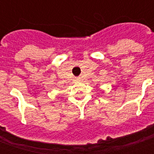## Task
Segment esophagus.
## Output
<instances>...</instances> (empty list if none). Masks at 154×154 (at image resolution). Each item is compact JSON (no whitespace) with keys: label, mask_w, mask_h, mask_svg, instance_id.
Segmentation results:
<instances>
[{"label":"esophagus","mask_w":154,"mask_h":154,"mask_svg":"<svg viewBox=\"0 0 154 154\" xmlns=\"http://www.w3.org/2000/svg\"><path fill=\"white\" fill-rule=\"evenodd\" d=\"M75 81H76V82H79V81H80V79H79V78H76V79H75Z\"/></svg>","instance_id":"esophagus-1"}]
</instances>
